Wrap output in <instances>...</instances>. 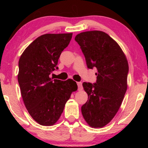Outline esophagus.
I'll list each match as a JSON object with an SVG mask.
<instances>
[{
  "instance_id": "esophagus-1",
  "label": "esophagus",
  "mask_w": 148,
  "mask_h": 148,
  "mask_svg": "<svg viewBox=\"0 0 148 148\" xmlns=\"http://www.w3.org/2000/svg\"><path fill=\"white\" fill-rule=\"evenodd\" d=\"M77 87H78V90L82 89V82H77Z\"/></svg>"
}]
</instances>
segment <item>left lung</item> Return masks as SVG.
<instances>
[{"label": "left lung", "instance_id": "1", "mask_svg": "<svg viewBox=\"0 0 148 148\" xmlns=\"http://www.w3.org/2000/svg\"><path fill=\"white\" fill-rule=\"evenodd\" d=\"M87 66L96 67V83L84 82L88 100L82 114L90 127L101 128L116 116L127 89L128 61L119 44L106 32L91 31L75 37Z\"/></svg>", "mask_w": 148, "mask_h": 148}]
</instances>
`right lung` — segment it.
Segmentation results:
<instances>
[{
    "instance_id": "obj_1",
    "label": "right lung",
    "mask_w": 148,
    "mask_h": 148,
    "mask_svg": "<svg viewBox=\"0 0 148 148\" xmlns=\"http://www.w3.org/2000/svg\"><path fill=\"white\" fill-rule=\"evenodd\" d=\"M72 33L45 34L25 49L19 60L17 75L22 98L31 116L38 124L51 126L58 121L66 102L77 89L76 82L52 79L60 56Z\"/></svg>"
}]
</instances>
